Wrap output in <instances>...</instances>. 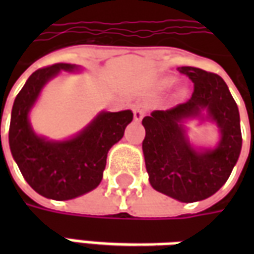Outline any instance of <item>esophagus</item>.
I'll return each instance as SVG.
<instances>
[{"mask_svg": "<svg viewBox=\"0 0 254 254\" xmlns=\"http://www.w3.org/2000/svg\"><path fill=\"white\" fill-rule=\"evenodd\" d=\"M134 120L136 121H141L143 120V117L147 114V107L143 105H137L134 107Z\"/></svg>", "mask_w": 254, "mask_h": 254, "instance_id": "obj_1", "label": "esophagus"}]
</instances>
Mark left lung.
<instances>
[{"mask_svg": "<svg viewBox=\"0 0 254 254\" xmlns=\"http://www.w3.org/2000/svg\"><path fill=\"white\" fill-rule=\"evenodd\" d=\"M178 70L194 84L185 103L144 117L143 152L149 182L155 190L182 202L204 200L223 187L238 160L242 134L240 111L223 78L200 67ZM202 108L217 122L222 138L215 150L197 153L185 137L181 121Z\"/></svg>", "mask_w": 254, "mask_h": 254, "instance_id": "left-lung-1", "label": "left lung"}]
</instances>
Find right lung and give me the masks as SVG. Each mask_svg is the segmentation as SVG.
Masks as SVG:
<instances>
[{"instance_id":"add662e5","label":"right lung","mask_w":254,"mask_h":254,"mask_svg":"<svg viewBox=\"0 0 254 254\" xmlns=\"http://www.w3.org/2000/svg\"><path fill=\"white\" fill-rule=\"evenodd\" d=\"M61 69L73 70L77 66L54 64L38 69L28 77L14 99L9 147L24 180L34 190L53 200H70L99 185L107 152L122 138L125 127L133 120V113H102L83 132L67 141L54 143L38 137L31 129L28 113L43 85Z\"/></svg>"}]
</instances>
